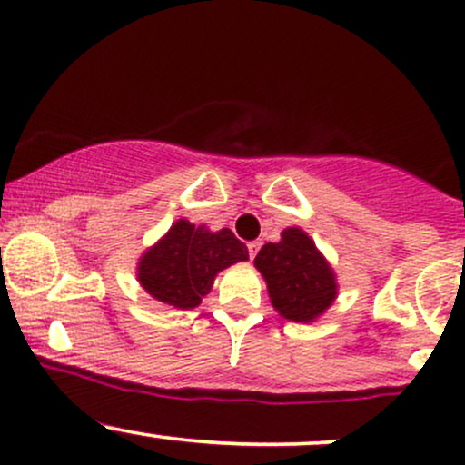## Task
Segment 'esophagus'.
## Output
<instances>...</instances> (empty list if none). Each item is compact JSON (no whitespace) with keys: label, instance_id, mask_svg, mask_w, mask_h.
<instances>
[{"label":"esophagus","instance_id":"esophagus-1","mask_svg":"<svg viewBox=\"0 0 465 465\" xmlns=\"http://www.w3.org/2000/svg\"><path fill=\"white\" fill-rule=\"evenodd\" d=\"M247 247H249V258H256V253H258V249H260V242L253 241V242H249Z\"/></svg>","mask_w":465,"mask_h":465}]
</instances>
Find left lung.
Instances as JSON below:
<instances>
[{
    "label": "left lung",
    "mask_w": 465,
    "mask_h": 465,
    "mask_svg": "<svg viewBox=\"0 0 465 465\" xmlns=\"http://www.w3.org/2000/svg\"><path fill=\"white\" fill-rule=\"evenodd\" d=\"M273 309L291 322H315L338 298V275L304 229L287 227L253 260Z\"/></svg>",
    "instance_id": "obj_1"
}]
</instances>
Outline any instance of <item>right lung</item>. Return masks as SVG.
I'll return each mask as SVG.
<instances>
[{"instance_id": "obj_1", "label": "right lung", "mask_w": 465, "mask_h": 465, "mask_svg": "<svg viewBox=\"0 0 465 465\" xmlns=\"http://www.w3.org/2000/svg\"><path fill=\"white\" fill-rule=\"evenodd\" d=\"M249 260L232 229L209 232L185 218L147 247L136 264V280L152 298L172 309H196L223 269Z\"/></svg>"}]
</instances>
